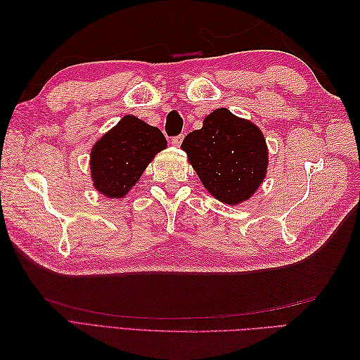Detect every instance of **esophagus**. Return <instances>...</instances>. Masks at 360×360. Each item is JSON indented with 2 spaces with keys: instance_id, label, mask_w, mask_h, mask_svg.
Here are the masks:
<instances>
[{
  "instance_id": "34e87169",
  "label": "esophagus",
  "mask_w": 360,
  "mask_h": 360,
  "mask_svg": "<svg viewBox=\"0 0 360 360\" xmlns=\"http://www.w3.org/2000/svg\"><path fill=\"white\" fill-rule=\"evenodd\" d=\"M182 141H184V136H182V134H179V136H176V137H173V139H172V143L174 145V147H179V145L182 143Z\"/></svg>"
}]
</instances>
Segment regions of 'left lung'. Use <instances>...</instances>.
Instances as JSON below:
<instances>
[{
  "label": "left lung",
  "mask_w": 360,
  "mask_h": 360,
  "mask_svg": "<svg viewBox=\"0 0 360 360\" xmlns=\"http://www.w3.org/2000/svg\"><path fill=\"white\" fill-rule=\"evenodd\" d=\"M181 148L204 188L218 201L238 205L263 184L269 165L264 134L254 122L227 108L212 111Z\"/></svg>",
  "instance_id": "1"
}]
</instances>
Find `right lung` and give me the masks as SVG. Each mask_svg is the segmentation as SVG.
<instances>
[{"instance_id": "add662e5", "label": "right lung", "mask_w": 360, "mask_h": 360, "mask_svg": "<svg viewBox=\"0 0 360 360\" xmlns=\"http://www.w3.org/2000/svg\"><path fill=\"white\" fill-rule=\"evenodd\" d=\"M165 148L167 139L159 128L127 114L91 148L89 170L94 188L110 200H120Z\"/></svg>"}]
</instances>
